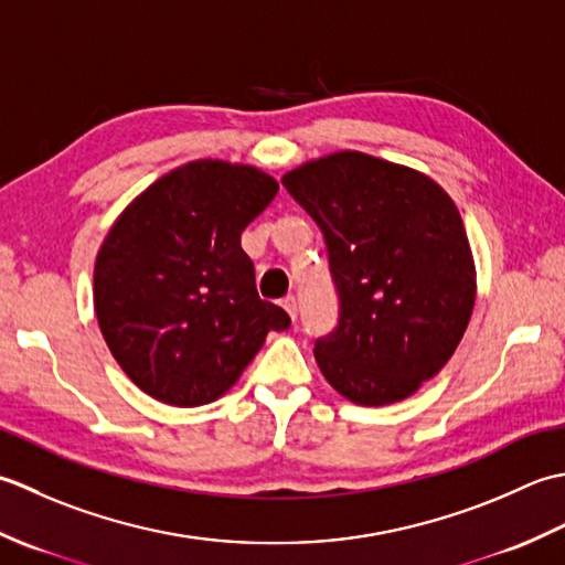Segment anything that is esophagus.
Masks as SVG:
<instances>
[{"instance_id":"esophagus-1","label":"esophagus","mask_w":565,"mask_h":565,"mask_svg":"<svg viewBox=\"0 0 565 565\" xmlns=\"http://www.w3.org/2000/svg\"><path fill=\"white\" fill-rule=\"evenodd\" d=\"M280 307L285 309V312H287V317H290L292 321L297 319V299H295L292 295H287V297H282V299H280Z\"/></svg>"}]
</instances>
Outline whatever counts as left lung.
Listing matches in <instances>:
<instances>
[{
    "instance_id": "left-lung-1",
    "label": "left lung",
    "mask_w": 565,
    "mask_h": 565,
    "mask_svg": "<svg viewBox=\"0 0 565 565\" xmlns=\"http://www.w3.org/2000/svg\"><path fill=\"white\" fill-rule=\"evenodd\" d=\"M324 234L339 327L315 359L339 395L363 407L417 393L451 359L476 305L463 218L427 172L337 151L282 175Z\"/></svg>"
}]
</instances>
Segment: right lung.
<instances>
[{"label": "right lung", "mask_w": 565, "mask_h": 565, "mask_svg": "<svg viewBox=\"0 0 565 565\" xmlns=\"http://www.w3.org/2000/svg\"><path fill=\"white\" fill-rule=\"evenodd\" d=\"M266 170L198 158L166 172L114 218L95 258V315L131 383L172 407L210 405L236 385L278 305L256 290L241 232L278 194Z\"/></svg>", "instance_id": "right-lung-1"}]
</instances>
